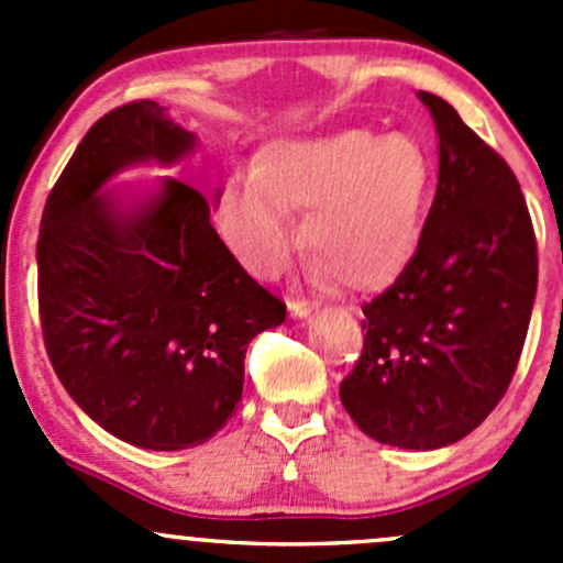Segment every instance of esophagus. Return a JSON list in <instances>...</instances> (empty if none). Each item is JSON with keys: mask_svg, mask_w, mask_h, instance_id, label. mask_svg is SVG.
<instances>
[{"mask_svg": "<svg viewBox=\"0 0 563 563\" xmlns=\"http://www.w3.org/2000/svg\"><path fill=\"white\" fill-rule=\"evenodd\" d=\"M313 313H316V305L305 302V299H291V302H288V316L291 318H308Z\"/></svg>", "mask_w": 563, "mask_h": 563, "instance_id": "esophagus-1", "label": "esophagus"}]
</instances>
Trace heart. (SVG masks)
I'll return each instance as SVG.
<instances>
[{
	"label": "heart",
	"mask_w": 563,
	"mask_h": 563,
	"mask_svg": "<svg viewBox=\"0 0 563 563\" xmlns=\"http://www.w3.org/2000/svg\"><path fill=\"white\" fill-rule=\"evenodd\" d=\"M428 187V155L408 135L345 128L275 139L255 155L253 174L225 181L218 223L236 258L272 277L297 245L291 212H305L316 280L376 291L400 277L419 245Z\"/></svg>",
	"instance_id": "b5f03b06"
}]
</instances>
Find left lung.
<instances>
[{
  "label": "left lung",
  "instance_id": "obj_1",
  "mask_svg": "<svg viewBox=\"0 0 563 563\" xmlns=\"http://www.w3.org/2000/svg\"><path fill=\"white\" fill-rule=\"evenodd\" d=\"M419 100L439 133V187L417 253L362 308L365 349L340 400L371 439L439 450L479 428L512 382L537 297V240L504 157L446 100Z\"/></svg>",
  "mask_w": 563,
  "mask_h": 563
}]
</instances>
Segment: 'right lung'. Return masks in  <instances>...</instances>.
Masks as SVG:
<instances>
[{"mask_svg":"<svg viewBox=\"0 0 563 563\" xmlns=\"http://www.w3.org/2000/svg\"><path fill=\"white\" fill-rule=\"evenodd\" d=\"M196 141L155 100L113 108L73 152L40 223L51 365L87 417L141 450L212 439L242 400L247 343L286 321L212 229L201 192L174 176L103 192L133 166H176Z\"/></svg>","mask_w":563,"mask_h":563,"instance_id":"obj_1","label":"right lung"}]
</instances>
